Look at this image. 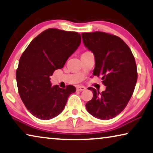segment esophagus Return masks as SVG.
I'll return each mask as SVG.
<instances>
[{
  "mask_svg": "<svg viewBox=\"0 0 153 153\" xmlns=\"http://www.w3.org/2000/svg\"><path fill=\"white\" fill-rule=\"evenodd\" d=\"M76 88H77V91H84L86 89V88L84 87V86H77V87H76Z\"/></svg>",
  "mask_w": 153,
  "mask_h": 153,
  "instance_id": "obj_1",
  "label": "esophagus"
}]
</instances>
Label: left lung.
<instances>
[{
  "instance_id": "8db88e82",
  "label": "left lung",
  "mask_w": 153,
  "mask_h": 153,
  "mask_svg": "<svg viewBox=\"0 0 153 153\" xmlns=\"http://www.w3.org/2000/svg\"><path fill=\"white\" fill-rule=\"evenodd\" d=\"M84 45L94 54L93 75L102 76L106 90L89 87L93 98L86 104L93 117L108 120L123 111L128 103L137 80L135 58L128 46L118 36L102 31L82 33Z\"/></svg>"
}]
</instances>
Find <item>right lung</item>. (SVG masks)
Returning a JSON list of instances; mask_svg holds the SVG:
<instances>
[{"label": "right lung", "instance_id": "1", "mask_svg": "<svg viewBox=\"0 0 153 153\" xmlns=\"http://www.w3.org/2000/svg\"><path fill=\"white\" fill-rule=\"evenodd\" d=\"M81 42L80 34L50 28L31 41L20 57L16 73L18 93L25 106L38 119H52L63 111L76 88L51 86L50 76L62 69Z\"/></svg>", "mask_w": 153, "mask_h": 153}]
</instances>
